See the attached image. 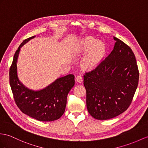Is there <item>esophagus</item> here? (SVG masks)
<instances>
[{
	"label": "esophagus",
	"instance_id": "esophagus-1",
	"mask_svg": "<svg viewBox=\"0 0 148 148\" xmlns=\"http://www.w3.org/2000/svg\"><path fill=\"white\" fill-rule=\"evenodd\" d=\"M76 80L77 82H78V83H82L83 81V78L81 76V75H78L76 78Z\"/></svg>",
	"mask_w": 148,
	"mask_h": 148
}]
</instances>
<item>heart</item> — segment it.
<instances>
[{
	"label": "heart",
	"instance_id": "b5f03b06",
	"mask_svg": "<svg viewBox=\"0 0 148 148\" xmlns=\"http://www.w3.org/2000/svg\"><path fill=\"white\" fill-rule=\"evenodd\" d=\"M96 42L97 40L93 38L86 37L79 46L82 51L90 49L82 62V66L85 69H92L97 66L106 54L105 45L102 42Z\"/></svg>",
	"mask_w": 148,
	"mask_h": 148
}]
</instances>
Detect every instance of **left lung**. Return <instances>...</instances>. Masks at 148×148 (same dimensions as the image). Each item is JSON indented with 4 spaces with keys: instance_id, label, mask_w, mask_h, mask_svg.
Instances as JSON below:
<instances>
[{
    "instance_id": "1",
    "label": "left lung",
    "mask_w": 148,
    "mask_h": 148,
    "mask_svg": "<svg viewBox=\"0 0 148 148\" xmlns=\"http://www.w3.org/2000/svg\"><path fill=\"white\" fill-rule=\"evenodd\" d=\"M114 49L94 69L85 72L86 107L98 120L121 114L130 106L138 87L139 70L130 47L116 37Z\"/></svg>"
}]
</instances>
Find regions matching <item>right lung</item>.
<instances>
[{"label": "right lung", "mask_w": 148, "mask_h": 148, "mask_svg": "<svg viewBox=\"0 0 148 148\" xmlns=\"http://www.w3.org/2000/svg\"><path fill=\"white\" fill-rule=\"evenodd\" d=\"M34 37L24 39L14 54L9 70L10 85L14 101L24 114L40 121H53L60 119L64 112L68 93L75 85V76L70 74L58 78L39 91L25 87L18 79L16 63L21 47Z\"/></svg>", "instance_id": "1"}]
</instances>
